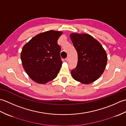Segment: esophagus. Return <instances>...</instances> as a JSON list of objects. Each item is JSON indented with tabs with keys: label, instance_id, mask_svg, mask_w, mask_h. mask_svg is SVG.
Segmentation results:
<instances>
[{
	"label": "esophagus",
	"instance_id": "esophagus-1",
	"mask_svg": "<svg viewBox=\"0 0 126 126\" xmlns=\"http://www.w3.org/2000/svg\"><path fill=\"white\" fill-rule=\"evenodd\" d=\"M65 61H68V57L66 58L65 59Z\"/></svg>",
	"mask_w": 126,
	"mask_h": 126
}]
</instances>
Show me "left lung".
Returning <instances> with one entry per match:
<instances>
[{
	"mask_svg": "<svg viewBox=\"0 0 126 126\" xmlns=\"http://www.w3.org/2000/svg\"><path fill=\"white\" fill-rule=\"evenodd\" d=\"M71 40L78 54L76 67L71 71L74 79L89 84L97 80L106 68L107 55L98 41L88 34L72 33Z\"/></svg>",
	"mask_w": 126,
	"mask_h": 126,
	"instance_id": "obj_1",
	"label": "left lung"
}]
</instances>
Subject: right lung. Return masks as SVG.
I'll list each match as a JSON object with an SVG mask.
<instances>
[{
    "instance_id": "add662e5",
    "label": "right lung",
    "mask_w": 126,
    "mask_h": 126,
    "mask_svg": "<svg viewBox=\"0 0 126 126\" xmlns=\"http://www.w3.org/2000/svg\"><path fill=\"white\" fill-rule=\"evenodd\" d=\"M63 32L49 30L38 34L25 44L20 54L22 65L33 81L46 84L58 76L62 66L58 40Z\"/></svg>"
}]
</instances>
